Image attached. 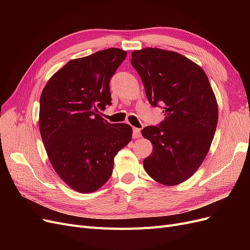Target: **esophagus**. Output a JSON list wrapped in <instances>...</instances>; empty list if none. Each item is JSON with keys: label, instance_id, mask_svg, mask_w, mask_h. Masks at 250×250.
<instances>
[{"label": "esophagus", "instance_id": "obj_1", "mask_svg": "<svg viewBox=\"0 0 250 250\" xmlns=\"http://www.w3.org/2000/svg\"><path fill=\"white\" fill-rule=\"evenodd\" d=\"M132 137H133V139L141 138V129H140V128H133V129H132Z\"/></svg>", "mask_w": 250, "mask_h": 250}]
</instances>
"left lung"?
<instances>
[{"instance_id": "left-lung-1", "label": "left lung", "mask_w": 250, "mask_h": 250, "mask_svg": "<svg viewBox=\"0 0 250 250\" xmlns=\"http://www.w3.org/2000/svg\"><path fill=\"white\" fill-rule=\"evenodd\" d=\"M149 103H160L165 120L142 135L153 145L144 169L157 183L176 186L190 178L206 158L218 123V104L201 66L179 53L157 48L133 51Z\"/></svg>"}]
</instances>
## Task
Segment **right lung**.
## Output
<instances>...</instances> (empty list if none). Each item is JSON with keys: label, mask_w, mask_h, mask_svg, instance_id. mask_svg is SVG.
I'll return each mask as SVG.
<instances>
[{"label": "right lung", "mask_w": 250, "mask_h": 250, "mask_svg": "<svg viewBox=\"0 0 250 250\" xmlns=\"http://www.w3.org/2000/svg\"><path fill=\"white\" fill-rule=\"evenodd\" d=\"M127 52L118 48L70 60L47 82L40 101V130L53 169L79 193L109 179L113 158L132 138L131 126L111 124L100 109L111 104L109 81Z\"/></svg>", "instance_id": "add662e5"}]
</instances>
